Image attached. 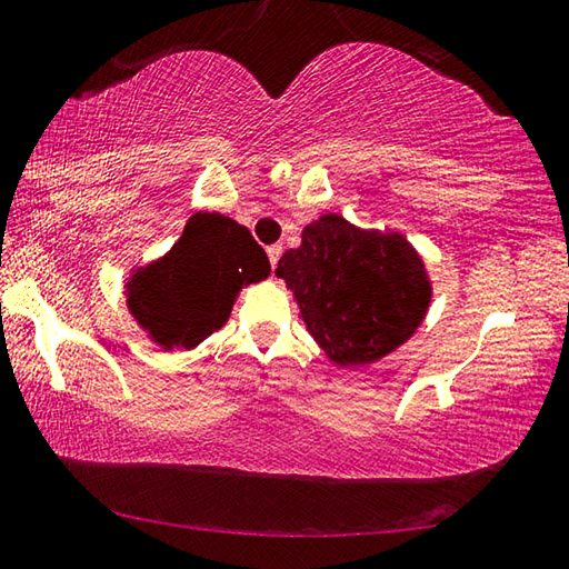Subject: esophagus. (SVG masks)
Wrapping results in <instances>:
<instances>
[{
	"mask_svg": "<svg viewBox=\"0 0 569 569\" xmlns=\"http://www.w3.org/2000/svg\"><path fill=\"white\" fill-rule=\"evenodd\" d=\"M267 257H269V264H272V269H274L277 262H279V257H282V244H269Z\"/></svg>",
	"mask_w": 569,
	"mask_h": 569,
	"instance_id": "34e87169",
	"label": "esophagus"
}]
</instances>
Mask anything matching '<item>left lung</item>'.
<instances>
[{"instance_id": "8db88e82", "label": "left lung", "mask_w": 569, "mask_h": 569, "mask_svg": "<svg viewBox=\"0 0 569 569\" xmlns=\"http://www.w3.org/2000/svg\"><path fill=\"white\" fill-rule=\"evenodd\" d=\"M277 277L300 302L307 330L337 365L390 355L430 305L425 264L402 234L362 232L337 214L307 224Z\"/></svg>"}]
</instances>
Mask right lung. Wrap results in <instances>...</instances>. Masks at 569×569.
Segmentation results:
<instances>
[{
	"instance_id": "right-lung-1",
	"label": "right lung",
	"mask_w": 569,
	"mask_h": 569,
	"mask_svg": "<svg viewBox=\"0 0 569 569\" xmlns=\"http://www.w3.org/2000/svg\"><path fill=\"white\" fill-rule=\"evenodd\" d=\"M269 274L264 249L224 214L189 217L172 252L129 287V310L157 342L189 350L227 322L234 295Z\"/></svg>"
}]
</instances>
